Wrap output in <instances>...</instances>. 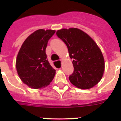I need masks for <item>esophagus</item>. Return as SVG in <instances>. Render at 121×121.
Segmentation results:
<instances>
[{
    "label": "esophagus",
    "instance_id": "34e87169",
    "mask_svg": "<svg viewBox=\"0 0 121 121\" xmlns=\"http://www.w3.org/2000/svg\"><path fill=\"white\" fill-rule=\"evenodd\" d=\"M58 62H61V61H58ZM60 68H61V67H60Z\"/></svg>",
    "mask_w": 121,
    "mask_h": 121
}]
</instances>
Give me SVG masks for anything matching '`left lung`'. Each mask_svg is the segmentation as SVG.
Wrapping results in <instances>:
<instances>
[{
  "instance_id": "obj_1",
  "label": "left lung",
  "mask_w": 121,
  "mask_h": 121,
  "mask_svg": "<svg viewBox=\"0 0 121 121\" xmlns=\"http://www.w3.org/2000/svg\"><path fill=\"white\" fill-rule=\"evenodd\" d=\"M56 35L65 43L73 64L69 76L71 84L81 89H89L100 81L104 71V59L95 42L78 28L62 29Z\"/></svg>"
}]
</instances>
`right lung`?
<instances>
[{
	"mask_svg": "<svg viewBox=\"0 0 121 121\" xmlns=\"http://www.w3.org/2000/svg\"><path fill=\"white\" fill-rule=\"evenodd\" d=\"M55 31H36L25 39L16 59V69L22 82L32 88H41L53 81L56 70L49 63L45 50Z\"/></svg>",
	"mask_w": 121,
	"mask_h": 121,
	"instance_id": "obj_1",
	"label": "right lung"
}]
</instances>
